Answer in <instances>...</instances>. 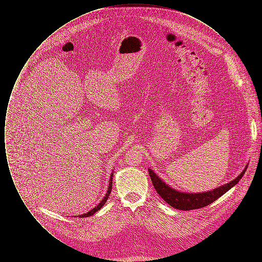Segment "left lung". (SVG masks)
Here are the masks:
<instances>
[{"label": "left lung", "instance_id": "left-lung-1", "mask_svg": "<svg viewBox=\"0 0 262 262\" xmlns=\"http://www.w3.org/2000/svg\"><path fill=\"white\" fill-rule=\"evenodd\" d=\"M246 170L247 168L242 172V174H238L234 181L230 182L229 184L217 187L210 191L200 192V193L180 192L174 188L169 187L168 185H166L151 169L148 170V172H149L153 186L163 200L174 208L187 211V210L202 208L204 206L211 204L212 202H214L215 200H218L221 195L224 194L225 192H227L231 187H234L239 182V180L245 174Z\"/></svg>", "mask_w": 262, "mask_h": 262}]
</instances>
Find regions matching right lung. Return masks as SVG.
Masks as SVG:
<instances>
[{
    "label": "right lung",
    "mask_w": 262,
    "mask_h": 262,
    "mask_svg": "<svg viewBox=\"0 0 262 262\" xmlns=\"http://www.w3.org/2000/svg\"><path fill=\"white\" fill-rule=\"evenodd\" d=\"M113 174H111V177H110V182H109V187H108V190H107V193H106V195L104 196V199L101 200V202H100L99 204L96 206V207H94L92 210H90V211L88 212V213H85V214H82V215H80L79 217H81V218H84V217H88V216H91V215H93L94 213H96V212L99 210L100 208L105 204V202L107 201L108 200V198H109V195H110V193H111V191H112V178Z\"/></svg>",
    "instance_id": "right-lung-1"
}]
</instances>
